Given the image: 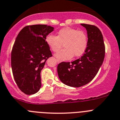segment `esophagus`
<instances>
[{"label": "esophagus", "mask_w": 120, "mask_h": 120, "mask_svg": "<svg viewBox=\"0 0 120 120\" xmlns=\"http://www.w3.org/2000/svg\"><path fill=\"white\" fill-rule=\"evenodd\" d=\"M57 63H60V61H59V60H57Z\"/></svg>", "instance_id": "34e87169"}]
</instances>
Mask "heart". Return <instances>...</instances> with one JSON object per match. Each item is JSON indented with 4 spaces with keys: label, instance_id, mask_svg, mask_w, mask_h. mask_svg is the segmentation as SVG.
Segmentation results:
<instances>
[{
    "label": "heart",
    "instance_id": "heart-1",
    "mask_svg": "<svg viewBox=\"0 0 120 120\" xmlns=\"http://www.w3.org/2000/svg\"><path fill=\"white\" fill-rule=\"evenodd\" d=\"M46 42L54 52L59 51L63 46L65 47L55 54L60 61L67 60L72 56L79 57L84 53L88 46V37L82 31L70 27L61 29L57 37L49 35Z\"/></svg>",
    "mask_w": 120,
    "mask_h": 120
}]
</instances>
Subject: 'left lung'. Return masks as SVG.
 <instances>
[{
    "label": "left lung",
    "mask_w": 120,
    "mask_h": 120,
    "mask_svg": "<svg viewBox=\"0 0 120 120\" xmlns=\"http://www.w3.org/2000/svg\"><path fill=\"white\" fill-rule=\"evenodd\" d=\"M87 31L88 46L85 53L72 62H61L58 64L57 73L60 81L71 87L82 86L96 76L102 65L105 46L102 34L97 26L81 24Z\"/></svg>",
    "instance_id": "8db88e82"
}]
</instances>
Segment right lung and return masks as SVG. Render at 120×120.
Segmentation results:
<instances>
[{
    "instance_id": "obj_1",
    "label": "right lung",
    "mask_w": 120,
    "mask_h": 120,
    "mask_svg": "<svg viewBox=\"0 0 120 120\" xmlns=\"http://www.w3.org/2000/svg\"><path fill=\"white\" fill-rule=\"evenodd\" d=\"M53 30L47 25H28L15 39L11 53L12 72L19 89L26 95L36 94L41 88V72L52 56L45 40Z\"/></svg>"
}]
</instances>
